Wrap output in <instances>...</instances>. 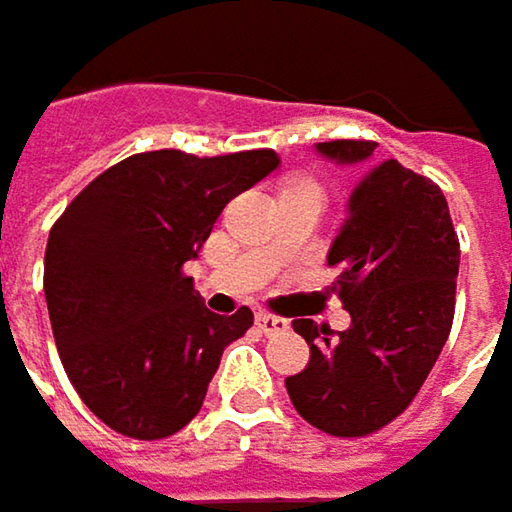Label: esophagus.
Wrapping results in <instances>:
<instances>
[{"instance_id": "34e87169", "label": "esophagus", "mask_w": 512, "mask_h": 512, "mask_svg": "<svg viewBox=\"0 0 512 512\" xmlns=\"http://www.w3.org/2000/svg\"><path fill=\"white\" fill-rule=\"evenodd\" d=\"M257 329L263 332V335H278V332H287V320L284 317H275V314H269V311H257Z\"/></svg>"}]
</instances>
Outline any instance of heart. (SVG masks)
<instances>
[{"mask_svg":"<svg viewBox=\"0 0 512 512\" xmlns=\"http://www.w3.org/2000/svg\"><path fill=\"white\" fill-rule=\"evenodd\" d=\"M293 183H311V180H293Z\"/></svg>","mask_w":512,"mask_h":512,"instance_id":"heart-1","label":"heart"}]
</instances>
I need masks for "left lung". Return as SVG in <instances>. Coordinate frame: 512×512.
<instances>
[{
  "label": "left lung",
  "mask_w": 512,
  "mask_h": 512,
  "mask_svg": "<svg viewBox=\"0 0 512 512\" xmlns=\"http://www.w3.org/2000/svg\"><path fill=\"white\" fill-rule=\"evenodd\" d=\"M373 148L361 139L317 145L335 162H364ZM326 260L338 269L332 290L353 323L335 335L314 320H293L311 361L284 385L317 430L370 436L415 400L451 335L460 240L442 189L397 159L379 162L353 189Z\"/></svg>",
  "instance_id": "8db88e82"
}]
</instances>
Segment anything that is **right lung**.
<instances>
[{
    "instance_id": "1",
    "label": "right lung",
    "mask_w": 512,
    "mask_h": 512,
    "mask_svg": "<svg viewBox=\"0 0 512 512\" xmlns=\"http://www.w3.org/2000/svg\"><path fill=\"white\" fill-rule=\"evenodd\" d=\"M275 168V151L127 156L52 225V338L76 394L115 433L156 442L183 430L225 347L252 329L246 305L231 317L207 311L183 266L225 204Z\"/></svg>"
}]
</instances>
